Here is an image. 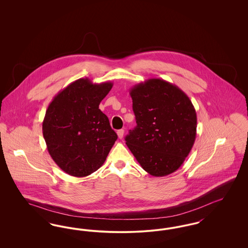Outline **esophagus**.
Returning a JSON list of instances; mask_svg holds the SVG:
<instances>
[{"label": "esophagus", "mask_w": 248, "mask_h": 248, "mask_svg": "<svg viewBox=\"0 0 248 248\" xmlns=\"http://www.w3.org/2000/svg\"><path fill=\"white\" fill-rule=\"evenodd\" d=\"M124 130L120 129L117 131V135H118V138L120 140H122L124 138Z\"/></svg>", "instance_id": "34e87169"}]
</instances>
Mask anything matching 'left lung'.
<instances>
[{
  "mask_svg": "<svg viewBox=\"0 0 248 248\" xmlns=\"http://www.w3.org/2000/svg\"><path fill=\"white\" fill-rule=\"evenodd\" d=\"M137 126L125 143L154 177L177 171L196 139L197 116L189 96L165 80L153 78L130 89Z\"/></svg>",
  "mask_w": 248,
  "mask_h": 248,
  "instance_id": "obj_1",
  "label": "left lung"
}]
</instances>
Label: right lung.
Segmentation results:
<instances>
[{
  "instance_id": "obj_1",
  "label": "right lung",
  "mask_w": 248,
  "mask_h": 248,
  "mask_svg": "<svg viewBox=\"0 0 248 248\" xmlns=\"http://www.w3.org/2000/svg\"><path fill=\"white\" fill-rule=\"evenodd\" d=\"M112 85L81 78L61 90L49 104L43 135L50 156L65 173L86 177L106 161L118 137L98 107Z\"/></svg>"
}]
</instances>
